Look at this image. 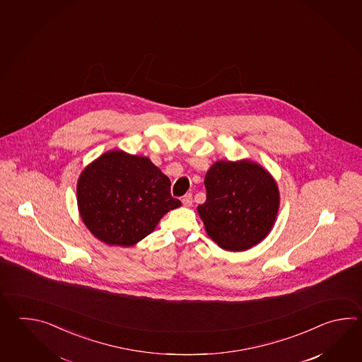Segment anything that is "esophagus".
Segmentation results:
<instances>
[{
  "mask_svg": "<svg viewBox=\"0 0 362 362\" xmlns=\"http://www.w3.org/2000/svg\"><path fill=\"white\" fill-rule=\"evenodd\" d=\"M182 204L185 207H190L192 204V194H186L184 198H182Z\"/></svg>",
  "mask_w": 362,
  "mask_h": 362,
  "instance_id": "1",
  "label": "esophagus"
}]
</instances>
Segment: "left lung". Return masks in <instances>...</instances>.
Masks as SVG:
<instances>
[{"label": "left lung", "mask_w": 362, "mask_h": 362, "mask_svg": "<svg viewBox=\"0 0 362 362\" xmlns=\"http://www.w3.org/2000/svg\"><path fill=\"white\" fill-rule=\"evenodd\" d=\"M207 199L198 206L208 237L228 251H246L273 229L279 190L274 177L250 159L218 160L208 170Z\"/></svg>", "instance_id": "obj_1"}]
</instances>
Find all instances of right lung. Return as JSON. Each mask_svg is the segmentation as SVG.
Segmentation results:
<instances>
[{
  "label": "right lung",
  "instance_id": "obj_1",
  "mask_svg": "<svg viewBox=\"0 0 362 362\" xmlns=\"http://www.w3.org/2000/svg\"><path fill=\"white\" fill-rule=\"evenodd\" d=\"M77 208L88 230L108 246L131 247L181 206L170 181L147 156L110 150L77 180Z\"/></svg>",
  "mask_w": 362,
  "mask_h": 362
}]
</instances>
